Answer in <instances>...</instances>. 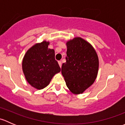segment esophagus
Listing matches in <instances>:
<instances>
[{"label": "esophagus", "instance_id": "obj_1", "mask_svg": "<svg viewBox=\"0 0 125 125\" xmlns=\"http://www.w3.org/2000/svg\"><path fill=\"white\" fill-rule=\"evenodd\" d=\"M58 63H59V66H60V67L61 68L62 67V63L61 61H59L58 62Z\"/></svg>", "mask_w": 125, "mask_h": 125}]
</instances>
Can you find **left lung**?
I'll use <instances>...</instances> for the list:
<instances>
[{"mask_svg": "<svg viewBox=\"0 0 125 125\" xmlns=\"http://www.w3.org/2000/svg\"><path fill=\"white\" fill-rule=\"evenodd\" d=\"M65 63L62 74L74 94H82L94 82L99 70V58L90 43L80 37L67 42Z\"/></svg>", "mask_w": 125, "mask_h": 125, "instance_id": "8db88e82", "label": "left lung"}]
</instances>
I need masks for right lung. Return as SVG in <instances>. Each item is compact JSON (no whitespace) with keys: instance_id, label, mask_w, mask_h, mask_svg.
Returning <instances> with one entry per match:
<instances>
[{"instance_id":"add662e5","label":"right lung","mask_w":125,"mask_h":125,"mask_svg":"<svg viewBox=\"0 0 125 125\" xmlns=\"http://www.w3.org/2000/svg\"><path fill=\"white\" fill-rule=\"evenodd\" d=\"M49 44L48 42L43 41L32 46L26 52L22 62L26 80L36 89L47 86L52 77L61 70L55 59L54 50L48 48Z\"/></svg>"}]
</instances>
